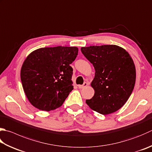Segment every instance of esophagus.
<instances>
[{"mask_svg": "<svg viewBox=\"0 0 152 152\" xmlns=\"http://www.w3.org/2000/svg\"><path fill=\"white\" fill-rule=\"evenodd\" d=\"M88 85V83H84V84L83 85H78V87L79 88H85V87H87V86Z\"/></svg>", "mask_w": 152, "mask_h": 152, "instance_id": "1", "label": "esophagus"}]
</instances>
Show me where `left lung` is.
Returning a JSON list of instances; mask_svg holds the SVG:
<instances>
[{
    "instance_id": "1",
    "label": "left lung",
    "mask_w": 152,
    "mask_h": 152,
    "mask_svg": "<svg viewBox=\"0 0 152 152\" xmlns=\"http://www.w3.org/2000/svg\"><path fill=\"white\" fill-rule=\"evenodd\" d=\"M81 50L95 69L91 83L94 94L86 103L91 109L104 115L119 110L135 85L136 67L132 57L116 45H91Z\"/></svg>"
}]
</instances>
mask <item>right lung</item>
Returning a JSON list of instances; mask_svg holds the SVG:
<instances>
[{
  "mask_svg": "<svg viewBox=\"0 0 152 152\" xmlns=\"http://www.w3.org/2000/svg\"><path fill=\"white\" fill-rule=\"evenodd\" d=\"M78 51L77 47L42 48L26 57L20 78L26 96L34 107L50 111L63 104L73 89L70 64Z\"/></svg>",
  "mask_w": 152,
  "mask_h": 152,
  "instance_id": "1",
  "label": "right lung"
}]
</instances>
